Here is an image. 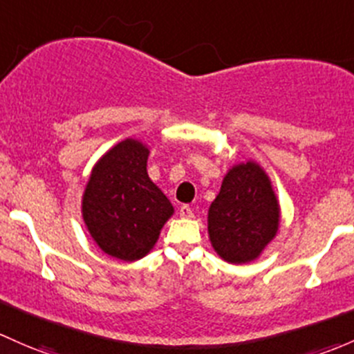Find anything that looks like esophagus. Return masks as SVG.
<instances>
[{
	"label": "esophagus",
	"mask_w": 354,
	"mask_h": 354,
	"mask_svg": "<svg viewBox=\"0 0 354 354\" xmlns=\"http://www.w3.org/2000/svg\"><path fill=\"white\" fill-rule=\"evenodd\" d=\"M180 217L181 218H192L193 217V210L188 205H183L180 208Z\"/></svg>",
	"instance_id": "obj_1"
}]
</instances>
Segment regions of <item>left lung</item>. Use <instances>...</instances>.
Instances as JSON below:
<instances>
[{
    "mask_svg": "<svg viewBox=\"0 0 354 354\" xmlns=\"http://www.w3.org/2000/svg\"><path fill=\"white\" fill-rule=\"evenodd\" d=\"M280 227V203L258 162L234 165L208 208L212 248L227 263L244 265L261 256Z\"/></svg>",
    "mask_w": 354,
    "mask_h": 354,
    "instance_id": "1",
    "label": "left lung"
}]
</instances>
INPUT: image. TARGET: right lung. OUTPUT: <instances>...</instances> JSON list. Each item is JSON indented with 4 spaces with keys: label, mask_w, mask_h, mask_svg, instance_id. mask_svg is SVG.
<instances>
[{
    "label": "right lung",
    "mask_w": 354,
    "mask_h": 354,
    "mask_svg": "<svg viewBox=\"0 0 354 354\" xmlns=\"http://www.w3.org/2000/svg\"><path fill=\"white\" fill-rule=\"evenodd\" d=\"M149 147L125 139L93 166L81 200L89 236L111 258L137 261L159 239L174 208L147 174Z\"/></svg>",
    "instance_id": "obj_1"
}]
</instances>
